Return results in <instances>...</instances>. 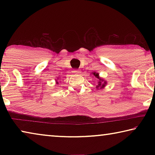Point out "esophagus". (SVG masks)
Masks as SVG:
<instances>
[{"label": "esophagus", "instance_id": "34e87169", "mask_svg": "<svg viewBox=\"0 0 155 155\" xmlns=\"http://www.w3.org/2000/svg\"><path fill=\"white\" fill-rule=\"evenodd\" d=\"M72 73H73V74H79L80 71H79V70H74V71H72Z\"/></svg>", "mask_w": 155, "mask_h": 155}]
</instances>
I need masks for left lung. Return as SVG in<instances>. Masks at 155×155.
<instances>
[{
	"label": "left lung",
	"mask_w": 155,
	"mask_h": 155,
	"mask_svg": "<svg viewBox=\"0 0 155 155\" xmlns=\"http://www.w3.org/2000/svg\"><path fill=\"white\" fill-rule=\"evenodd\" d=\"M91 74H92L94 75V77H96V78H98V79L99 80L98 85L96 86V88L98 89V90L99 89V87H100V89H103V88H104V87H105V85H107V82H106V81H104L103 79V78H101V77H99L98 73L92 72V73H91Z\"/></svg>",
	"instance_id": "obj_1"
}]
</instances>
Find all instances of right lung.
Listing matches in <instances>:
<instances>
[{
	"instance_id": "1",
	"label": "right lung",
	"mask_w": 155,
	"mask_h": 155,
	"mask_svg": "<svg viewBox=\"0 0 155 155\" xmlns=\"http://www.w3.org/2000/svg\"><path fill=\"white\" fill-rule=\"evenodd\" d=\"M57 84H58V83H57Z\"/></svg>"
}]
</instances>
